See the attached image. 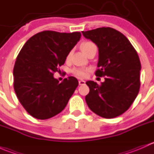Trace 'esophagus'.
I'll list each match as a JSON object with an SVG mask.
<instances>
[{"mask_svg": "<svg viewBox=\"0 0 154 154\" xmlns=\"http://www.w3.org/2000/svg\"><path fill=\"white\" fill-rule=\"evenodd\" d=\"M85 83H86V82H85L84 80H79V85H80V86L85 85Z\"/></svg>", "mask_w": 154, "mask_h": 154, "instance_id": "34e87169", "label": "esophagus"}]
</instances>
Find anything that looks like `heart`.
<instances>
[{"instance_id": "b5f03b06", "label": "heart", "mask_w": 154, "mask_h": 154, "mask_svg": "<svg viewBox=\"0 0 154 154\" xmlns=\"http://www.w3.org/2000/svg\"><path fill=\"white\" fill-rule=\"evenodd\" d=\"M80 48H81L82 51H83V52L86 55L90 50L97 47H96L95 45H94L93 42H85L82 43L81 45H80ZM71 51L68 54L67 57H66V60H69L70 58H71ZM87 71H88V70L84 69V68H75V69L73 70V73H74L76 76H77V77H82V78H83V77H86Z\"/></svg>"}]
</instances>
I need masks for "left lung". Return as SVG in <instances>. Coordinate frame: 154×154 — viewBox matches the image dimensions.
<instances>
[{
  "mask_svg": "<svg viewBox=\"0 0 154 154\" xmlns=\"http://www.w3.org/2000/svg\"><path fill=\"white\" fill-rule=\"evenodd\" d=\"M98 48L95 75L105 77L99 86L88 80L89 93L86 102L100 117L112 119L127 111L140 88L141 63L136 50L124 34L111 27H100L82 32Z\"/></svg>",
  "mask_w": 154,
  "mask_h": 154,
  "instance_id": "obj_1",
  "label": "left lung"
}]
</instances>
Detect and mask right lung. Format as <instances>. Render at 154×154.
Returning <instances> with one entry per match:
<instances>
[{"mask_svg": "<svg viewBox=\"0 0 154 154\" xmlns=\"http://www.w3.org/2000/svg\"><path fill=\"white\" fill-rule=\"evenodd\" d=\"M80 32L42 31L29 38L17 57L13 69L14 89L26 111L37 119L61 112L78 86L74 77L61 83L54 73L66 62L80 41Z\"/></svg>", "mask_w": 154, "mask_h": 154, "instance_id": "add662e5", "label": "right lung"}]
</instances>
